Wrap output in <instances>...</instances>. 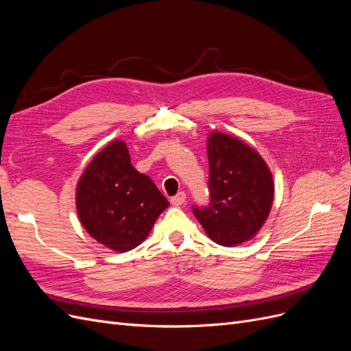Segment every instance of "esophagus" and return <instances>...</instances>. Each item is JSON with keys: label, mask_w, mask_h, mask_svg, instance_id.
Segmentation results:
<instances>
[{"label": "esophagus", "mask_w": 351, "mask_h": 351, "mask_svg": "<svg viewBox=\"0 0 351 351\" xmlns=\"http://www.w3.org/2000/svg\"><path fill=\"white\" fill-rule=\"evenodd\" d=\"M184 202H186V193H184V192H180V193H177L176 196L171 197V204H173L174 206L183 205Z\"/></svg>", "instance_id": "34e87169"}]
</instances>
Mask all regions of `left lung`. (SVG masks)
Segmentation results:
<instances>
[{
	"instance_id": "8db88e82",
	"label": "left lung",
	"mask_w": 351,
	"mask_h": 351,
	"mask_svg": "<svg viewBox=\"0 0 351 351\" xmlns=\"http://www.w3.org/2000/svg\"><path fill=\"white\" fill-rule=\"evenodd\" d=\"M209 204L195 205V217L206 234L221 246L250 240L268 218L274 183L258 152L228 134L208 139Z\"/></svg>"
}]
</instances>
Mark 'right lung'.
I'll list each match as a JSON object with an SVG mask.
<instances>
[{"mask_svg":"<svg viewBox=\"0 0 351 351\" xmlns=\"http://www.w3.org/2000/svg\"><path fill=\"white\" fill-rule=\"evenodd\" d=\"M76 205L82 226L95 240L127 252L147 237L169 204L152 180L130 164L124 142L114 141L84 169Z\"/></svg>","mask_w":351,"mask_h":351,"instance_id":"add662e5","label":"right lung"}]
</instances>
